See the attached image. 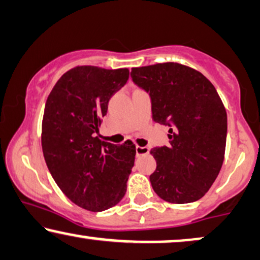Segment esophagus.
<instances>
[{"label": "esophagus", "instance_id": "obj_1", "mask_svg": "<svg viewBox=\"0 0 260 260\" xmlns=\"http://www.w3.org/2000/svg\"><path fill=\"white\" fill-rule=\"evenodd\" d=\"M136 152H137V155H144V154H147L150 150H148V147H145V146H136Z\"/></svg>", "mask_w": 260, "mask_h": 260}]
</instances>
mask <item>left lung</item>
Returning a JSON list of instances; mask_svg holds the SVG:
<instances>
[{"label":"left lung","mask_w":260,"mask_h":260,"mask_svg":"<svg viewBox=\"0 0 260 260\" xmlns=\"http://www.w3.org/2000/svg\"><path fill=\"white\" fill-rule=\"evenodd\" d=\"M134 84L150 95L152 119L169 127L170 145L151 150L154 192L166 202L191 203L205 196L223 162L227 114L214 85L178 63L133 68Z\"/></svg>","instance_id":"8db88e82"}]
</instances>
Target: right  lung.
Instances as JSON below:
<instances>
[{"label":"right lung","mask_w":260,"mask_h":260,"mask_svg":"<svg viewBox=\"0 0 260 260\" xmlns=\"http://www.w3.org/2000/svg\"><path fill=\"white\" fill-rule=\"evenodd\" d=\"M128 69L77 67L59 78L48 95L41 145L54 182L69 200L103 212L122 200L136 158L131 140L99 139L108 102L126 84Z\"/></svg>","instance_id":"1"}]
</instances>
